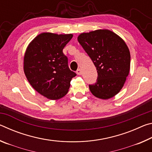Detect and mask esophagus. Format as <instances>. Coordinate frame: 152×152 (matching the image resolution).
<instances>
[{
    "label": "esophagus",
    "mask_w": 152,
    "mask_h": 152,
    "mask_svg": "<svg viewBox=\"0 0 152 152\" xmlns=\"http://www.w3.org/2000/svg\"><path fill=\"white\" fill-rule=\"evenodd\" d=\"M76 74H78V75H81L82 74V70H81V69H78V70H76Z\"/></svg>",
    "instance_id": "34e87169"
}]
</instances>
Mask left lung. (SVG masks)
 Returning <instances> with one entry per match:
<instances>
[{
    "mask_svg": "<svg viewBox=\"0 0 152 152\" xmlns=\"http://www.w3.org/2000/svg\"><path fill=\"white\" fill-rule=\"evenodd\" d=\"M78 41L97 70L96 83L89 84L92 94L105 100L115 96L129 73L131 56L125 42L107 29L81 33Z\"/></svg>",
    "mask_w": 152,
    "mask_h": 152,
    "instance_id": "1",
    "label": "left lung"
}]
</instances>
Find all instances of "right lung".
<instances>
[{
	"instance_id": "right-lung-1",
	"label": "right lung",
	"mask_w": 152,
	"mask_h": 152,
	"mask_svg": "<svg viewBox=\"0 0 152 152\" xmlns=\"http://www.w3.org/2000/svg\"><path fill=\"white\" fill-rule=\"evenodd\" d=\"M72 34L43 33L29 43L24 56V72L36 91L51 100L68 93L70 81L76 74L68 67L63 49Z\"/></svg>"
}]
</instances>
